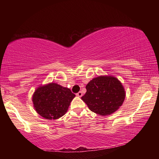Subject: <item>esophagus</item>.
<instances>
[{
  "label": "esophagus",
  "instance_id": "esophagus-1",
  "mask_svg": "<svg viewBox=\"0 0 159 159\" xmlns=\"http://www.w3.org/2000/svg\"><path fill=\"white\" fill-rule=\"evenodd\" d=\"M82 95H83V93H82V92H79L78 93H76V96H78V97H79V98H80V97H82Z\"/></svg>",
  "mask_w": 159,
  "mask_h": 159
}]
</instances>
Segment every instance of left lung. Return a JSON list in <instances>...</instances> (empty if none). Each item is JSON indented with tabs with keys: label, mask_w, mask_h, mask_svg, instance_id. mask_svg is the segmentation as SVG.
Segmentation results:
<instances>
[{
	"label": "left lung",
	"mask_w": 159,
	"mask_h": 159,
	"mask_svg": "<svg viewBox=\"0 0 159 159\" xmlns=\"http://www.w3.org/2000/svg\"><path fill=\"white\" fill-rule=\"evenodd\" d=\"M81 99L90 111L100 116L113 114L122 105L125 93L121 83L111 76L95 78L86 85Z\"/></svg>",
	"instance_id": "8db88e82"
}]
</instances>
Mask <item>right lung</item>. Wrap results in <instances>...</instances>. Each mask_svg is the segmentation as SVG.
<instances>
[{
  "label": "right lung",
  "instance_id": "add662e5",
  "mask_svg": "<svg viewBox=\"0 0 159 159\" xmlns=\"http://www.w3.org/2000/svg\"><path fill=\"white\" fill-rule=\"evenodd\" d=\"M75 98L69 88L55 83L40 86L35 91L32 101L36 112L48 120H55L66 114Z\"/></svg>",
  "mask_w": 159,
  "mask_h": 159
}]
</instances>
